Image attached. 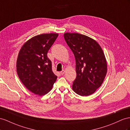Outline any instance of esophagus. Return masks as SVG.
Here are the masks:
<instances>
[{
    "label": "esophagus",
    "mask_w": 130,
    "mask_h": 130,
    "mask_svg": "<svg viewBox=\"0 0 130 130\" xmlns=\"http://www.w3.org/2000/svg\"><path fill=\"white\" fill-rule=\"evenodd\" d=\"M64 73H65V70H62L61 71H60V74H61V75H64Z\"/></svg>",
    "instance_id": "obj_1"
}]
</instances>
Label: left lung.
<instances>
[{"mask_svg": "<svg viewBox=\"0 0 130 130\" xmlns=\"http://www.w3.org/2000/svg\"><path fill=\"white\" fill-rule=\"evenodd\" d=\"M64 37L76 60L72 89L81 96L91 95L101 87L107 72L103 50L97 42L85 35L66 33Z\"/></svg>", "mask_w": 130, "mask_h": 130, "instance_id": "obj_1", "label": "left lung"}]
</instances>
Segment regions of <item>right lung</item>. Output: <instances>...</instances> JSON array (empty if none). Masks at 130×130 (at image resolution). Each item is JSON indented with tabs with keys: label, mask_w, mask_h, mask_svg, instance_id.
<instances>
[{
	"label": "right lung",
	"mask_w": 130,
	"mask_h": 130,
	"mask_svg": "<svg viewBox=\"0 0 130 130\" xmlns=\"http://www.w3.org/2000/svg\"><path fill=\"white\" fill-rule=\"evenodd\" d=\"M58 36L57 33H46L33 37L19 52L16 62L19 77L35 94L47 93L57 79L52 71V61L47 53Z\"/></svg>",
	"instance_id": "add662e5"
}]
</instances>
